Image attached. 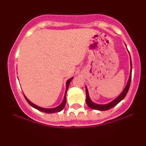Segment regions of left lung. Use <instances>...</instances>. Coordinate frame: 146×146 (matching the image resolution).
Masks as SVG:
<instances>
[{"mask_svg": "<svg viewBox=\"0 0 146 146\" xmlns=\"http://www.w3.org/2000/svg\"><path fill=\"white\" fill-rule=\"evenodd\" d=\"M130 66H131V69H130V77H129L128 83H127L126 86H125V88L123 89V92L119 95L117 98L114 100L113 102H110V103L107 104H97L94 103V102H92V100L90 99L89 95H88V89H87L86 86V104L90 107L92 109L95 110H109L110 108H112L113 107L116 106L117 104L119 103L120 102L125 98V95H126L127 93H128L129 88H130V82H131V78H132V62H131V58H130Z\"/></svg>", "mask_w": 146, "mask_h": 146, "instance_id": "1", "label": "left lung"}]
</instances>
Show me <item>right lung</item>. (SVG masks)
I'll use <instances>...</instances> for the list:
<instances>
[{
	"mask_svg": "<svg viewBox=\"0 0 146 146\" xmlns=\"http://www.w3.org/2000/svg\"><path fill=\"white\" fill-rule=\"evenodd\" d=\"M73 78H70L69 80H68V81L66 82V92H65V94H64V100L62 102V104H60V106H58V107H56V108H41V107L40 106H38L35 105L34 104H33L32 102H31L29 101V100H28L27 98L25 97V95H24L25 96V98L26 99L27 102L29 103V104L30 106H31L33 107L34 108H36V109L40 110V111L41 112H44V113H58V112H60L61 110H62L64 109V108L65 106V104H66V92H67V90H68V86H69V84L70 82H71L72 79Z\"/></svg>",
	"mask_w": 146,
	"mask_h": 146,
	"instance_id": "1",
	"label": "right lung"
}]
</instances>
